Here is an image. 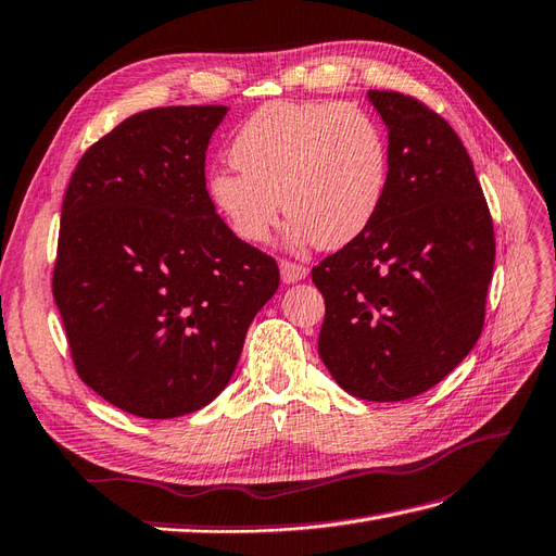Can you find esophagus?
<instances>
[{"label":"esophagus","instance_id":"34e87169","mask_svg":"<svg viewBox=\"0 0 556 556\" xmlns=\"http://www.w3.org/2000/svg\"><path fill=\"white\" fill-rule=\"evenodd\" d=\"M279 273H281V281L283 283H295V281H303L307 277V267L289 263V261H281L279 263Z\"/></svg>","mask_w":556,"mask_h":556}]
</instances>
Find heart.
<instances>
[{
    "instance_id": "heart-1",
    "label": "heart",
    "mask_w": 556,
    "mask_h": 556,
    "mask_svg": "<svg viewBox=\"0 0 556 556\" xmlns=\"http://www.w3.org/2000/svg\"><path fill=\"white\" fill-rule=\"evenodd\" d=\"M239 170H215L208 193L231 231L265 243L281 217L291 249H341L377 217L389 182V144L365 111L345 103L273 101L231 141Z\"/></svg>"
}]
</instances>
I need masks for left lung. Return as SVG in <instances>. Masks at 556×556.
<instances>
[{"label":"left lung","instance_id":"1","mask_svg":"<svg viewBox=\"0 0 556 556\" xmlns=\"http://www.w3.org/2000/svg\"><path fill=\"white\" fill-rule=\"evenodd\" d=\"M389 130V182L363 237L313 267L317 351L341 389L397 403L443 381L483 329L493 219L462 139L421 101L369 89Z\"/></svg>","mask_w":556,"mask_h":556}]
</instances>
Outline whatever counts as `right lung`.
Instances as JSON below:
<instances>
[{"instance_id": "obj_1", "label": "right lung", "mask_w": 556, "mask_h": 556, "mask_svg": "<svg viewBox=\"0 0 556 556\" xmlns=\"http://www.w3.org/2000/svg\"><path fill=\"white\" fill-rule=\"evenodd\" d=\"M227 111L132 115L85 153L63 199L54 301L73 363L135 417L213 403L279 287L277 263L223 223L205 189Z\"/></svg>"}]
</instances>
